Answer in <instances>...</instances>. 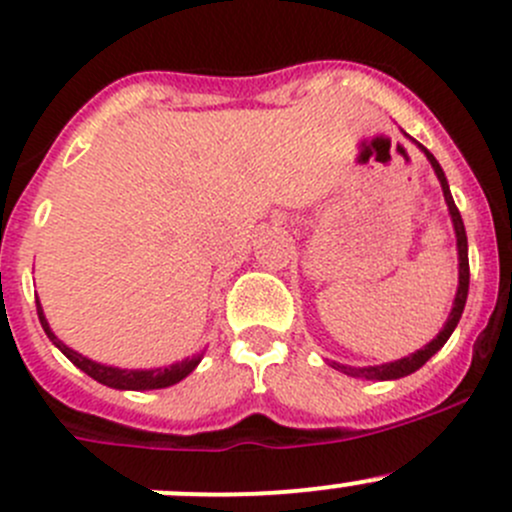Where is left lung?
<instances>
[{
  "instance_id": "8db88e82",
  "label": "left lung",
  "mask_w": 512,
  "mask_h": 512,
  "mask_svg": "<svg viewBox=\"0 0 512 512\" xmlns=\"http://www.w3.org/2000/svg\"><path fill=\"white\" fill-rule=\"evenodd\" d=\"M416 146L421 148L423 156L428 158V163H431V168H433V173H436L438 183H441L443 200H446L448 215H451L453 230H456V247H458V289H456V299H453L451 314H448V319H446V324H443L441 332H438L436 337H433L431 342L426 344V347L418 349V352L404 356V359H396V361H389V364H376V366H347V364H339V361H332L334 369L342 371V374H347V376H354V379L391 381V379H401V376L414 374V371L421 369V366L426 364V361L431 359V356L436 354L438 349H441L443 344L448 342V337H451V334H453V329L458 327V319H461L463 307H466L468 282H471V267H468L466 227H463L461 213H458L456 203H453V195H451V188H448V180H446V173H443V168H441V165H438V160L433 158L431 151H426V148H423L421 143H416Z\"/></svg>"
}]
</instances>
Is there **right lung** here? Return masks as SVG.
Returning <instances> with one entry per match:
<instances>
[{
    "mask_svg": "<svg viewBox=\"0 0 512 512\" xmlns=\"http://www.w3.org/2000/svg\"><path fill=\"white\" fill-rule=\"evenodd\" d=\"M36 314H39V322L41 327H44L46 337L51 339V344H54V347L59 349L71 364L79 366L84 374H89L91 379L98 381V384L111 386V389H118V391H151V389H165V386H173L178 384V381H183L185 376L200 364V359H203V354H198V356H190V359L175 361V364L156 366V369H121V366H108V364H101V361L89 359V356L74 352L71 347H66V344L51 332L39 299H36Z\"/></svg>",
    "mask_w": 512,
    "mask_h": 512,
    "instance_id": "obj_1",
    "label": "right lung"
}]
</instances>
